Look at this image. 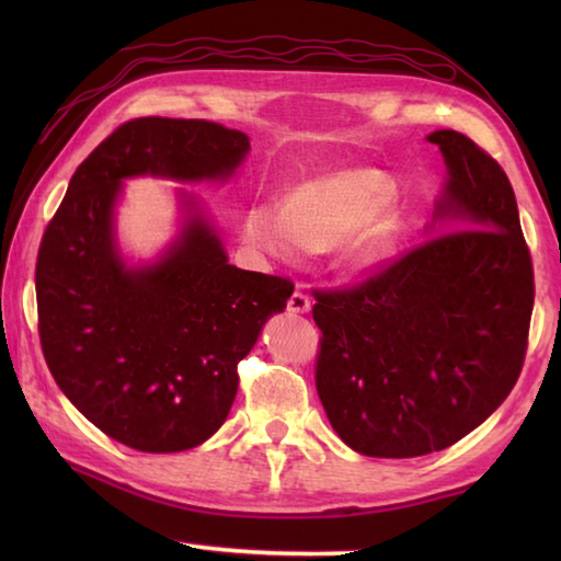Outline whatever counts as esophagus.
<instances>
[{"instance_id":"esophagus-1","label":"esophagus","mask_w":561,"mask_h":561,"mask_svg":"<svg viewBox=\"0 0 561 561\" xmlns=\"http://www.w3.org/2000/svg\"><path fill=\"white\" fill-rule=\"evenodd\" d=\"M287 309L291 311V314H307V311L311 309V299L307 297V294L297 289V291H294L291 297H289Z\"/></svg>"}]
</instances>
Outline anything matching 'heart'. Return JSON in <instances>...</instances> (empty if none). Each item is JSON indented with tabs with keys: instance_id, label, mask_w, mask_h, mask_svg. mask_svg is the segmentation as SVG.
I'll return each mask as SVG.
<instances>
[{
	"instance_id": "1",
	"label": "heart",
	"mask_w": 561,
	"mask_h": 561,
	"mask_svg": "<svg viewBox=\"0 0 561 561\" xmlns=\"http://www.w3.org/2000/svg\"><path fill=\"white\" fill-rule=\"evenodd\" d=\"M398 185L376 168H346L304 180L287 203H254L244 215L242 234L254 252L299 262L346 242L348 267H381L393 252Z\"/></svg>"
}]
</instances>
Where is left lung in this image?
Returning a JSON list of instances; mask_svg holds the SVG:
<instances>
[{"instance_id": "obj_1", "label": "left lung", "mask_w": 561, "mask_h": 561, "mask_svg": "<svg viewBox=\"0 0 561 561\" xmlns=\"http://www.w3.org/2000/svg\"><path fill=\"white\" fill-rule=\"evenodd\" d=\"M448 180L435 222L351 289L317 291V391L331 428L371 458L450 448L497 411L525 364L535 274L495 158L435 130Z\"/></svg>"}]
</instances>
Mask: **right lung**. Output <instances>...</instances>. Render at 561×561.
<instances>
[{
    "label": "right lung",
    "mask_w": 561,
    "mask_h": 561,
    "mask_svg": "<svg viewBox=\"0 0 561 561\" xmlns=\"http://www.w3.org/2000/svg\"><path fill=\"white\" fill-rule=\"evenodd\" d=\"M250 153L242 130L201 118H136L76 168L36 257L46 366L64 396L108 438L180 453L225 423L237 364L294 284L237 270L195 195L156 262L130 264L116 242L123 180H230Z\"/></svg>",
    "instance_id": "obj_1"
}]
</instances>
